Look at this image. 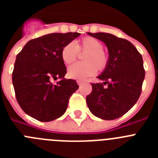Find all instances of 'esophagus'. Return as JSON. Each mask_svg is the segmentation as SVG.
Masks as SVG:
<instances>
[{
	"instance_id": "esophagus-1",
	"label": "esophagus",
	"mask_w": 158,
	"mask_h": 158,
	"mask_svg": "<svg viewBox=\"0 0 158 158\" xmlns=\"http://www.w3.org/2000/svg\"><path fill=\"white\" fill-rule=\"evenodd\" d=\"M77 84L79 85H83V84L85 83V81L81 80H77Z\"/></svg>"
}]
</instances>
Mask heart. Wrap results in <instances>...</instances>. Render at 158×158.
<instances>
[{
	"instance_id": "obj_1",
	"label": "heart",
	"mask_w": 158,
	"mask_h": 158,
	"mask_svg": "<svg viewBox=\"0 0 158 158\" xmlns=\"http://www.w3.org/2000/svg\"><path fill=\"white\" fill-rule=\"evenodd\" d=\"M85 54L82 63H76L68 69L69 77L83 80L96 73L103 72L109 62V55L103 49V43L92 36H85L75 42L74 44L67 43L61 51L62 62L66 65L74 62L78 54Z\"/></svg>"
}]
</instances>
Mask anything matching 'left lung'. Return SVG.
<instances>
[{"label": "left lung", "instance_id": "1", "mask_svg": "<svg viewBox=\"0 0 158 158\" xmlns=\"http://www.w3.org/2000/svg\"><path fill=\"white\" fill-rule=\"evenodd\" d=\"M88 34L104 42L109 53L107 67L98 77L104 82L91 84L88 107L95 116L115 119L126 114L140 96L145 78L142 57L128 40L104 32Z\"/></svg>", "mask_w": 158, "mask_h": 158}]
</instances>
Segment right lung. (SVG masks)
<instances>
[{
  "instance_id": "add662e5",
  "label": "right lung",
  "mask_w": 158,
  "mask_h": 158,
  "mask_svg": "<svg viewBox=\"0 0 158 158\" xmlns=\"http://www.w3.org/2000/svg\"><path fill=\"white\" fill-rule=\"evenodd\" d=\"M80 35L77 32L45 35L27 42L17 54L12 84L18 104L32 118L50 122L66 111L69 97L79 86L75 80L64 77L67 72L61 51ZM57 79L60 81L53 84Z\"/></svg>"
}]
</instances>
